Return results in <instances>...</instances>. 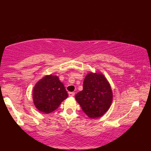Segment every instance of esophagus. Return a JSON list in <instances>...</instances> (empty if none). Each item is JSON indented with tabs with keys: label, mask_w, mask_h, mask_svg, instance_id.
Instances as JSON below:
<instances>
[{
	"label": "esophagus",
	"mask_w": 151,
	"mask_h": 151,
	"mask_svg": "<svg viewBox=\"0 0 151 151\" xmlns=\"http://www.w3.org/2000/svg\"><path fill=\"white\" fill-rule=\"evenodd\" d=\"M74 95H75V93H74V92H69V97H73Z\"/></svg>",
	"instance_id": "esophagus-1"
}]
</instances>
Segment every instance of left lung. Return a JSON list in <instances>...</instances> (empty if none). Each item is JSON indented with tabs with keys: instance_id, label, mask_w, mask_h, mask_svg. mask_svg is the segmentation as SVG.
<instances>
[{
	"instance_id": "1",
	"label": "left lung",
	"mask_w": 151,
	"mask_h": 151,
	"mask_svg": "<svg viewBox=\"0 0 151 151\" xmlns=\"http://www.w3.org/2000/svg\"><path fill=\"white\" fill-rule=\"evenodd\" d=\"M75 98L87 116L97 118L108 111L113 94L110 84L102 74L90 73L84 78L83 90Z\"/></svg>"
}]
</instances>
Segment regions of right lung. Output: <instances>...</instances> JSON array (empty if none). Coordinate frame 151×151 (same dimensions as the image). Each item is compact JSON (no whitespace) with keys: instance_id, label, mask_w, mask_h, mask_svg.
<instances>
[{"instance_id":"add662e5","label":"right lung","mask_w":151,"mask_h":151,"mask_svg":"<svg viewBox=\"0 0 151 151\" xmlns=\"http://www.w3.org/2000/svg\"><path fill=\"white\" fill-rule=\"evenodd\" d=\"M68 97L65 86L58 78L47 76L38 82L33 91L35 106L40 111L50 113L58 108L59 105Z\"/></svg>"}]
</instances>
